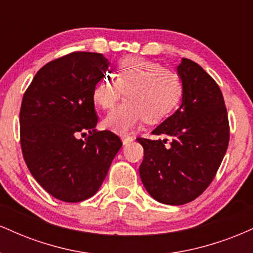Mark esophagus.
<instances>
[{
	"instance_id": "esophagus-1",
	"label": "esophagus",
	"mask_w": 253,
	"mask_h": 253,
	"mask_svg": "<svg viewBox=\"0 0 253 253\" xmlns=\"http://www.w3.org/2000/svg\"><path fill=\"white\" fill-rule=\"evenodd\" d=\"M134 140V138H133V136H130V135H123V143L126 145V144H129V143H132V141Z\"/></svg>"
}]
</instances>
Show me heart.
I'll return each mask as SVG.
<instances>
[{"label":"heart","mask_w":253,"mask_h":253,"mask_svg":"<svg viewBox=\"0 0 253 253\" xmlns=\"http://www.w3.org/2000/svg\"><path fill=\"white\" fill-rule=\"evenodd\" d=\"M125 91L124 92L123 90ZM127 98L104 119L107 128L124 133L145 120L156 124L178 107L184 84L176 71L138 57H125L117 65L115 78L104 76L92 89V100L110 109L124 95Z\"/></svg>","instance_id":"1"}]
</instances>
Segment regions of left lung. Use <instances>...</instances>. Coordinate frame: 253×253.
<instances>
[{"label":"left lung","instance_id":"left-lung-1","mask_svg":"<svg viewBox=\"0 0 253 253\" xmlns=\"http://www.w3.org/2000/svg\"><path fill=\"white\" fill-rule=\"evenodd\" d=\"M177 72L184 84L182 104L152 134L139 168L149 194L165 205H184L208 188L228 147L229 124L222 92L199 64L183 58Z\"/></svg>","mask_w":253,"mask_h":253}]
</instances>
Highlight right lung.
<instances>
[{"label": "right lung", "mask_w": 253, "mask_h": 253, "mask_svg": "<svg viewBox=\"0 0 253 253\" xmlns=\"http://www.w3.org/2000/svg\"><path fill=\"white\" fill-rule=\"evenodd\" d=\"M108 65L101 53L71 52L45 64L22 97V156L36 181L64 202L96 194L123 146L115 133L95 128L92 89Z\"/></svg>", "instance_id": "right-lung-1"}]
</instances>
